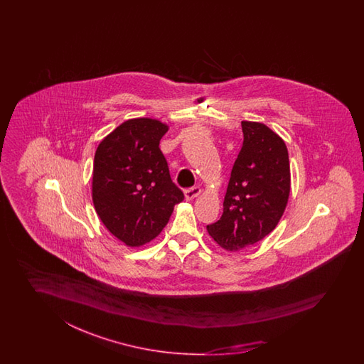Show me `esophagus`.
Returning a JSON list of instances; mask_svg holds the SVG:
<instances>
[{"label":"esophagus","mask_w":364,"mask_h":364,"mask_svg":"<svg viewBox=\"0 0 364 364\" xmlns=\"http://www.w3.org/2000/svg\"><path fill=\"white\" fill-rule=\"evenodd\" d=\"M200 187H198V186H193V187H190V188H186V200H191L193 198H196V196L200 193Z\"/></svg>","instance_id":"1"}]
</instances>
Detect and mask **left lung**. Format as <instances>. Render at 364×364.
Returning a JSON list of instances; mask_svg holds the SVG:
<instances>
[{
    "label": "left lung",
    "instance_id": "1",
    "mask_svg": "<svg viewBox=\"0 0 364 364\" xmlns=\"http://www.w3.org/2000/svg\"><path fill=\"white\" fill-rule=\"evenodd\" d=\"M243 144L232 165L224 212L209 235L229 251H238L276 228L290 193V165L285 141L268 126L242 121Z\"/></svg>",
    "mask_w": 364,
    "mask_h": 364
}]
</instances>
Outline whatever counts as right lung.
<instances>
[{"label": "right lung", "instance_id": "1", "mask_svg": "<svg viewBox=\"0 0 364 364\" xmlns=\"http://www.w3.org/2000/svg\"><path fill=\"white\" fill-rule=\"evenodd\" d=\"M166 132L157 119H129L95 154L93 205L109 232L130 247L156 238L185 198L159 147Z\"/></svg>", "mask_w": 364, "mask_h": 364}]
</instances>
